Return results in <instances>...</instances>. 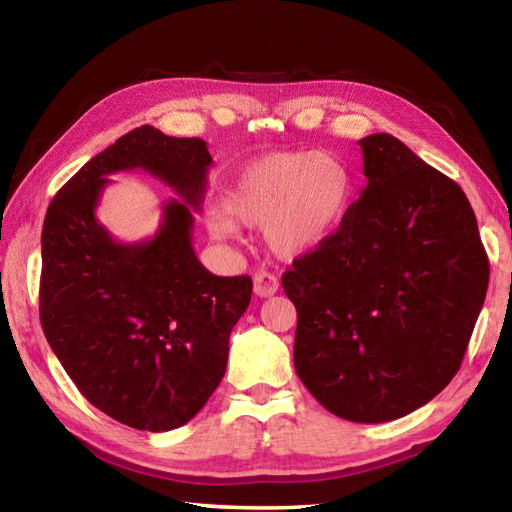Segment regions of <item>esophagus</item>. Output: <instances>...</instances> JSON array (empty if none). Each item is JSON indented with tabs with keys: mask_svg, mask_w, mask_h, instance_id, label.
Returning <instances> with one entry per match:
<instances>
[{
	"mask_svg": "<svg viewBox=\"0 0 512 512\" xmlns=\"http://www.w3.org/2000/svg\"><path fill=\"white\" fill-rule=\"evenodd\" d=\"M253 290L257 297H273L279 290V279L273 273H266V270H259L253 277Z\"/></svg>",
	"mask_w": 512,
	"mask_h": 512,
	"instance_id": "34e87169",
	"label": "esophagus"
}]
</instances>
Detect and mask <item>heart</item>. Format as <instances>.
I'll list each match as a JSON object with an SVG mask.
<instances>
[{
    "label": "heart",
    "instance_id": "obj_1",
    "mask_svg": "<svg viewBox=\"0 0 512 512\" xmlns=\"http://www.w3.org/2000/svg\"><path fill=\"white\" fill-rule=\"evenodd\" d=\"M354 176L328 151H277L246 162L224 189V206L206 211L217 239H233L239 224L264 228L279 257H301L323 246L350 213Z\"/></svg>",
    "mask_w": 512,
    "mask_h": 512
}]
</instances>
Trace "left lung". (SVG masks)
<instances>
[{
	"label": "left lung",
	"mask_w": 512,
	"mask_h": 512,
	"mask_svg": "<svg viewBox=\"0 0 512 512\" xmlns=\"http://www.w3.org/2000/svg\"><path fill=\"white\" fill-rule=\"evenodd\" d=\"M367 184L328 242L292 262L295 369L334 416L387 422L458 374L488 288L464 191L391 134L358 140Z\"/></svg>",
	"instance_id": "8db88e82"
}]
</instances>
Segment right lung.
Listing matches in <instances>:
<instances>
[{
  "mask_svg": "<svg viewBox=\"0 0 512 512\" xmlns=\"http://www.w3.org/2000/svg\"><path fill=\"white\" fill-rule=\"evenodd\" d=\"M211 154L202 138L143 125L121 136L54 195L41 233L43 334L81 394L140 431L187 424L220 385L228 336L253 281L217 277L193 250ZM145 168L181 195L154 238L118 243L95 206L118 170Z\"/></svg>",
  "mask_w": 512,
  "mask_h": 512,
  "instance_id": "1",
  "label": "right lung"
}]
</instances>
